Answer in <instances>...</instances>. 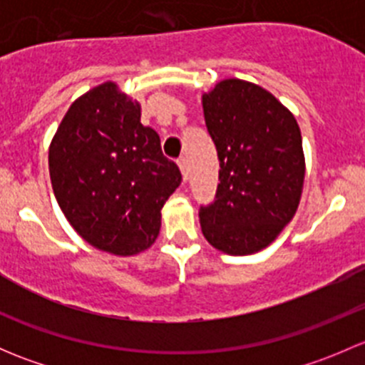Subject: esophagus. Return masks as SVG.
<instances>
[{
  "label": "esophagus",
  "mask_w": 365,
  "mask_h": 365,
  "mask_svg": "<svg viewBox=\"0 0 365 365\" xmlns=\"http://www.w3.org/2000/svg\"><path fill=\"white\" fill-rule=\"evenodd\" d=\"M178 168H180V171H182L183 182H187V178H189V162H187L185 157L178 159Z\"/></svg>",
  "instance_id": "obj_1"
}]
</instances>
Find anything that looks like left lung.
<instances>
[{
	"instance_id": "1",
	"label": "left lung",
	"mask_w": 365,
	"mask_h": 365,
	"mask_svg": "<svg viewBox=\"0 0 365 365\" xmlns=\"http://www.w3.org/2000/svg\"><path fill=\"white\" fill-rule=\"evenodd\" d=\"M203 113L220 183L215 203L201 208V231L230 256L263 251L300 205L305 157L297 118L259 84L235 77L203 93Z\"/></svg>"
}]
</instances>
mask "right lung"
Masks as SVG:
<instances>
[{
  "label": "right lung",
  "instance_id": "add662e5",
  "mask_svg": "<svg viewBox=\"0 0 365 365\" xmlns=\"http://www.w3.org/2000/svg\"><path fill=\"white\" fill-rule=\"evenodd\" d=\"M49 175L70 226L114 256L152 247L162 206L182 183L157 132L143 127L141 104L113 81L70 104L49 145Z\"/></svg>",
  "mask_w": 365,
  "mask_h": 365
}]
</instances>
